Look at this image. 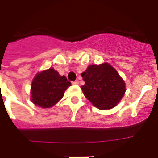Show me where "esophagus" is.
<instances>
[{
    "label": "esophagus",
    "instance_id": "34e87169",
    "mask_svg": "<svg viewBox=\"0 0 158 158\" xmlns=\"http://www.w3.org/2000/svg\"><path fill=\"white\" fill-rule=\"evenodd\" d=\"M72 84H74V85H78V84H79V80H78V79H76V80H75V81L73 82V83H72Z\"/></svg>",
    "mask_w": 158,
    "mask_h": 158
}]
</instances>
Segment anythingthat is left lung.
Wrapping results in <instances>:
<instances>
[{"label":"left lung","instance_id":"obj_1","mask_svg":"<svg viewBox=\"0 0 158 158\" xmlns=\"http://www.w3.org/2000/svg\"><path fill=\"white\" fill-rule=\"evenodd\" d=\"M81 76L85 82L81 86L84 96L101 110L114 107L125 93L124 80L107 63L89 65Z\"/></svg>","mask_w":158,"mask_h":158}]
</instances>
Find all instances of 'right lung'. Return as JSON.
Instances as JSON below:
<instances>
[{"label":"right lung","mask_w":158,"mask_h":158,"mask_svg":"<svg viewBox=\"0 0 158 158\" xmlns=\"http://www.w3.org/2000/svg\"><path fill=\"white\" fill-rule=\"evenodd\" d=\"M71 85L65 76H60L53 68L38 73L31 87V100L43 108L54 106L63 98L64 91Z\"/></svg>","instance_id":"1"}]
</instances>
